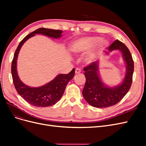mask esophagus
<instances>
[{"mask_svg": "<svg viewBox=\"0 0 146 146\" xmlns=\"http://www.w3.org/2000/svg\"><path fill=\"white\" fill-rule=\"evenodd\" d=\"M81 72V69L80 68H76V74H80Z\"/></svg>", "mask_w": 146, "mask_h": 146, "instance_id": "esophagus-1", "label": "esophagus"}]
</instances>
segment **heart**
<instances>
[{
	"mask_svg": "<svg viewBox=\"0 0 146 146\" xmlns=\"http://www.w3.org/2000/svg\"><path fill=\"white\" fill-rule=\"evenodd\" d=\"M106 44L107 42L105 39H99V37H84L78 39L72 44L71 50L74 53L80 54L89 51L95 46L94 50L89 53L85 58V61L88 63H91L94 61L96 54L103 49Z\"/></svg>",
	"mask_w": 146,
	"mask_h": 146,
	"instance_id": "obj_1",
	"label": "heart"
}]
</instances>
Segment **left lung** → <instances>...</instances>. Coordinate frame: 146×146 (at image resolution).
I'll return each mask as SVG.
<instances>
[{"mask_svg": "<svg viewBox=\"0 0 146 146\" xmlns=\"http://www.w3.org/2000/svg\"><path fill=\"white\" fill-rule=\"evenodd\" d=\"M116 50L122 53L126 64L124 78L119 85L109 86L102 82L99 71V60L92 63L83 69L86 83L82 94L87 102L94 107L106 108L116 105L126 95L131 85L134 62L127 47L116 39L108 48V51H104V55H108L110 52Z\"/></svg>", "mask_w": 146, "mask_h": 146, "instance_id": "obj_1", "label": "left lung"}]
</instances>
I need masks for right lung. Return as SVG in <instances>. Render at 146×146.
I'll list each match as a JSON object with an SVG mask.
<instances>
[{
  "label": "right lung",
  "mask_w": 146,
  "mask_h": 146,
  "mask_svg": "<svg viewBox=\"0 0 146 146\" xmlns=\"http://www.w3.org/2000/svg\"><path fill=\"white\" fill-rule=\"evenodd\" d=\"M62 30L39 28L27 35L15 51L11 63L12 78L16 90L22 98L28 103L38 107H47L55 104L64 94L68 83L73 78L75 69L68 74H58L52 81L39 87H30L21 80L17 71V60L21 47L24 42L35 34H41L48 37L58 39L62 36Z\"/></svg>",
  "instance_id": "obj_1"
}]
</instances>
